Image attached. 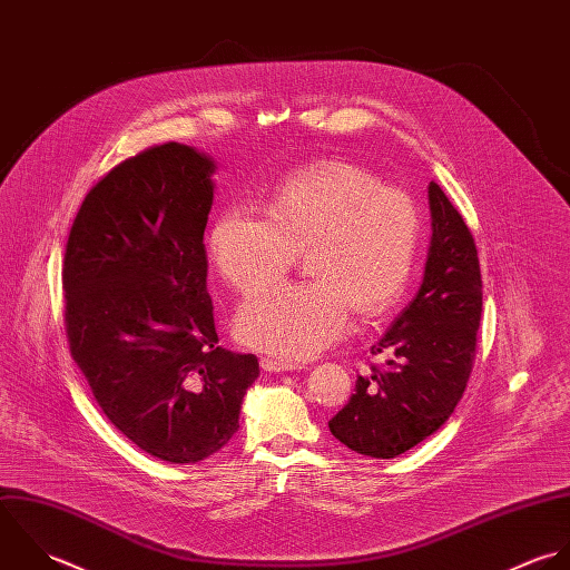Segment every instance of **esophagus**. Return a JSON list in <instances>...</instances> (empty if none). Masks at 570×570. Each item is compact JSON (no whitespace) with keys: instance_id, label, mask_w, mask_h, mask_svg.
Wrapping results in <instances>:
<instances>
[{"instance_id":"obj_1","label":"esophagus","mask_w":570,"mask_h":570,"mask_svg":"<svg viewBox=\"0 0 570 570\" xmlns=\"http://www.w3.org/2000/svg\"><path fill=\"white\" fill-rule=\"evenodd\" d=\"M261 370L269 372V374H278V372H296L301 370L294 363H285V361H276V358H261Z\"/></svg>"}]
</instances>
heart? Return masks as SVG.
Masks as SVG:
<instances>
[{
	"instance_id": "1",
	"label": "heart",
	"mask_w": 570,
	"mask_h": 570,
	"mask_svg": "<svg viewBox=\"0 0 570 570\" xmlns=\"http://www.w3.org/2000/svg\"><path fill=\"white\" fill-rule=\"evenodd\" d=\"M420 238V212L406 191L382 188L361 166L323 161L285 179L267 216L225 209L207 234V252L216 274L238 292L277 279L308 252L314 282L252 294L234 325L243 345L305 361L347 334L354 309L379 318L402 303Z\"/></svg>"
}]
</instances>
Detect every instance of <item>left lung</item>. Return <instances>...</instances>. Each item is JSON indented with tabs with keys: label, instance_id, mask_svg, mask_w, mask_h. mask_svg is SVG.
Listing matches in <instances>:
<instances>
[{
	"label": "left lung",
	"instance_id": "8db88e82",
	"mask_svg": "<svg viewBox=\"0 0 570 570\" xmlns=\"http://www.w3.org/2000/svg\"><path fill=\"white\" fill-rule=\"evenodd\" d=\"M431 243L415 298L372 347L386 356L330 420L336 440L370 458H395L435 433L473 370L482 278L473 236L438 184H429Z\"/></svg>",
	"mask_w": 570,
	"mask_h": 570
}]
</instances>
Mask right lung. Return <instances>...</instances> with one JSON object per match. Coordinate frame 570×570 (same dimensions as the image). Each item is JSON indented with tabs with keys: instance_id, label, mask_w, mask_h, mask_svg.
I'll return each instance as SVG.
<instances>
[{
	"instance_id": "1",
	"label": "right lung",
	"mask_w": 570,
	"mask_h": 570,
	"mask_svg": "<svg viewBox=\"0 0 570 570\" xmlns=\"http://www.w3.org/2000/svg\"><path fill=\"white\" fill-rule=\"evenodd\" d=\"M209 155L164 144L86 194L66 258L70 354L106 417L146 453L194 464L238 431L254 354L218 347L203 232Z\"/></svg>"
}]
</instances>
